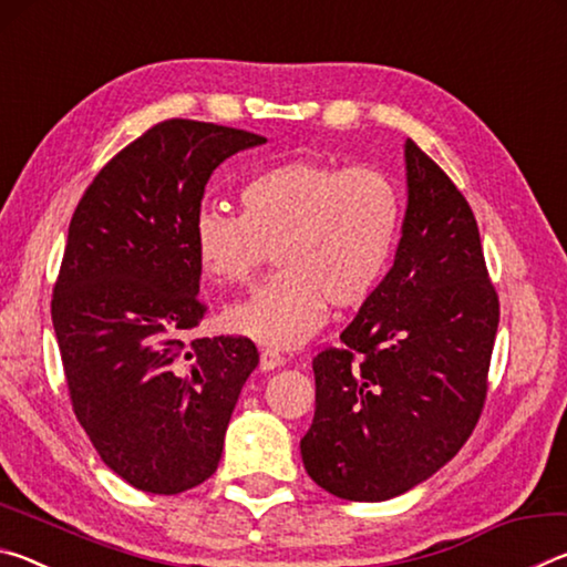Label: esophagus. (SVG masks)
<instances>
[{
	"mask_svg": "<svg viewBox=\"0 0 567 567\" xmlns=\"http://www.w3.org/2000/svg\"><path fill=\"white\" fill-rule=\"evenodd\" d=\"M280 364H285V360L280 358V352H275V350H262L260 352V370L270 372V370L280 368Z\"/></svg>",
	"mask_w": 567,
	"mask_h": 567,
	"instance_id": "esophagus-1",
	"label": "esophagus"
}]
</instances>
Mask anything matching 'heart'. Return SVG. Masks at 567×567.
Listing matches in <instances>:
<instances>
[{"mask_svg": "<svg viewBox=\"0 0 567 567\" xmlns=\"http://www.w3.org/2000/svg\"><path fill=\"white\" fill-rule=\"evenodd\" d=\"M243 215L203 209L192 227L209 282H252L277 252V275L227 307L225 330L265 348L295 350L328 320L330 305L358 310L385 280L395 255L402 197L378 167L292 159L239 187Z\"/></svg>", "mask_w": 567, "mask_h": 567, "instance_id": "1", "label": "heart"}]
</instances>
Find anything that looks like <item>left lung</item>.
<instances>
[{
    "label": "left lung",
    "mask_w": 567,
    "mask_h": 567,
    "mask_svg": "<svg viewBox=\"0 0 567 567\" xmlns=\"http://www.w3.org/2000/svg\"><path fill=\"white\" fill-rule=\"evenodd\" d=\"M408 207L378 292L312 360L307 475L354 503L398 497L467 443L483 410L501 305L473 209L405 140Z\"/></svg>",
    "instance_id": "left-lung-1"
}]
</instances>
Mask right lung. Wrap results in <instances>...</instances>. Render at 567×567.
I'll list each match as a JSON object with an SVG mask.
<instances>
[{"label": "right lung", "instance_id": "right-lung-1", "mask_svg": "<svg viewBox=\"0 0 567 567\" xmlns=\"http://www.w3.org/2000/svg\"><path fill=\"white\" fill-rule=\"evenodd\" d=\"M265 137L167 120L110 159L66 235L52 324L74 415L132 487L177 495L215 473L260 354L185 334L205 318L192 227L213 172Z\"/></svg>", "mask_w": 567, "mask_h": 567}]
</instances>
